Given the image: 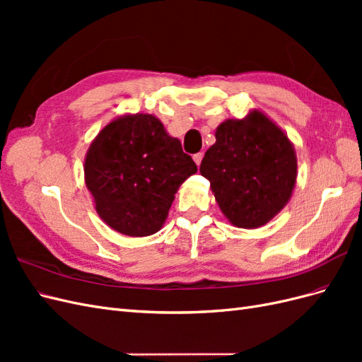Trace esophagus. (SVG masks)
<instances>
[{"instance_id":"esophagus-1","label":"esophagus","mask_w":362,"mask_h":362,"mask_svg":"<svg viewBox=\"0 0 362 362\" xmlns=\"http://www.w3.org/2000/svg\"><path fill=\"white\" fill-rule=\"evenodd\" d=\"M202 157H204L202 152H198V154H194V156H193V160H194V163H196V166H201Z\"/></svg>"}]
</instances>
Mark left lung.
Returning a JSON list of instances; mask_svg holds the SVG:
<instances>
[{
    "label": "left lung",
    "mask_w": 362,
    "mask_h": 362,
    "mask_svg": "<svg viewBox=\"0 0 362 362\" xmlns=\"http://www.w3.org/2000/svg\"><path fill=\"white\" fill-rule=\"evenodd\" d=\"M199 172L210 181L216 202L237 228L269 223L291 198L298 158L287 134L259 110L226 119Z\"/></svg>",
    "instance_id": "1"
}]
</instances>
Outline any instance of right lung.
Listing matches in <instances>:
<instances>
[{
    "label": "right lung",
    "mask_w": 362,
    "mask_h": 362,
    "mask_svg": "<svg viewBox=\"0 0 362 362\" xmlns=\"http://www.w3.org/2000/svg\"><path fill=\"white\" fill-rule=\"evenodd\" d=\"M196 172L181 141L146 113L113 119L93 139L84 158V181L96 213L128 237L160 231L175 193Z\"/></svg>",
    "instance_id": "add662e5"
}]
</instances>
